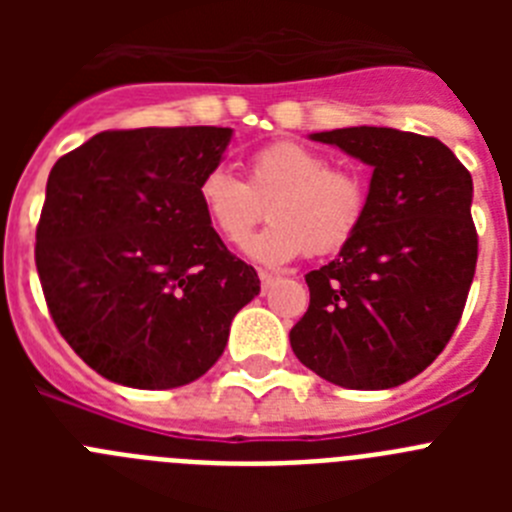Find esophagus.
Here are the masks:
<instances>
[{"label":"esophagus","mask_w":512,"mask_h":512,"mask_svg":"<svg viewBox=\"0 0 512 512\" xmlns=\"http://www.w3.org/2000/svg\"><path fill=\"white\" fill-rule=\"evenodd\" d=\"M259 279H261V289H264V292H269V289H271V284H274V282H277V274H271V271H264V269H261L259 271Z\"/></svg>","instance_id":"obj_1"}]
</instances>
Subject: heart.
I'll use <instances>...</instances> for the list:
<instances>
[{
  "label": "heart",
  "mask_w": 512,
  "mask_h": 512,
  "mask_svg": "<svg viewBox=\"0 0 512 512\" xmlns=\"http://www.w3.org/2000/svg\"><path fill=\"white\" fill-rule=\"evenodd\" d=\"M241 182L223 166L205 171L197 197L207 220L228 241L243 235L266 215L271 223L243 241L253 261L279 266L300 256L338 251L359 230L366 189L359 176L330 169L328 156L295 140H279L248 158Z\"/></svg>",
  "instance_id": "b5f03b06"
}]
</instances>
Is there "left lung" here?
I'll list each match as a JSON object with an SVG mask.
<instances>
[{
	"mask_svg": "<svg viewBox=\"0 0 512 512\" xmlns=\"http://www.w3.org/2000/svg\"><path fill=\"white\" fill-rule=\"evenodd\" d=\"M372 166L366 210L336 259L305 277L297 359L348 390L420 374L459 325L477 266L472 174L438 138L395 128L312 133Z\"/></svg>",
	"mask_w": 512,
	"mask_h": 512,
	"instance_id": "obj_1",
	"label": "left lung"
}]
</instances>
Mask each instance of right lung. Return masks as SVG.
<instances>
[{
  "mask_svg": "<svg viewBox=\"0 0 512 512\" xmlns=\"http://www.w3.org/2000/svg\"><path fill=\"white\" fill-rule=\"evenodd\" d=\"M233 130H104L56 161L35 233L53 323L110 382L171 390L228 343L259 274L235 259L197 197Z\"/></svg>",
  "mask_w": 512,
  "mask_h": 512,
  "instance_id": "add662e5",
  "label": "right lung"
}]
</instances>
